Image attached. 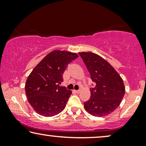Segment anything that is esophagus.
<instances>
[{
  "label": "esophagus",
  "mask_w": 146,
  "mask_h": 146,
  "mask_svg": "<svg viewBox=\"0 0 146 146\" xmlns=\"http://www.w3.org/2000/svg\"><path fill=\"white\" fill-rule=\"evenodd\" d=\"M75 92H76L77 94H79V93L80 92H81V89L78 90H75Z\"/></svg>",
  "instance_id": "34e87169"
}]
</instances>
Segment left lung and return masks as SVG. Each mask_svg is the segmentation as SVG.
<instances>
[{"instance_id":"1","label":"left lung","mask_w":146,"mask_h":146,"mask_svg":"<svg viewBox=\"0 0 146 146\" xmlns=\"http://www.w3.org/2000/svg\"><path fill=\"white\" fill-rule=\"evenodd\" d=\"M78 54L95 83L90 88V98L84 102L85 110L94 116L108 115L119 106L124 96L123 80L103 58L92 52Z\"/></svg>"}]
</instances>
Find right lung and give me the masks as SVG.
I'll use <instances>...</instances> for the list:
<instances>
[{
    "label": "right lung",
    "mask_w": 146,
    "mask_h": 146,
    "mask_svg": "<svg viewBox=\"0 0 146 146\" xmlns=\"http://www.w3.org/2000/svg\"><path fill=\"white\" fill-rule=\"evenodd\" d=\"M78 57L76 53L54 50L33 69L26 82L25 90L28 101L36 112L51 117L64 110L72 91L60 84L68 64Z\"/></svg>",
    "instance_id": "obj_1"
}]
</instances>
